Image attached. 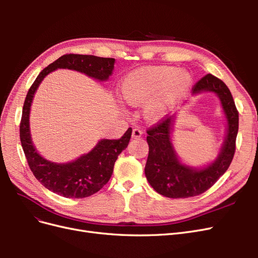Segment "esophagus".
Segmentation results:
<instances>
[{
	"label": "esophagus",
	"instance_id": "1",
	"mask_svg": "<svg viewBox=\"0 0 258 258\" xmlns=\"http://www.w3.org/2000/svg\"><path fill=\"white\" fill-rule=\"evenodd\" d=\"M143 135V131L140 129V128H134V130H132V138L134 139H138V138H141Z\"/></svg>",
	"mask_w": 258,
	"mask_h": 258
}]
</instances>
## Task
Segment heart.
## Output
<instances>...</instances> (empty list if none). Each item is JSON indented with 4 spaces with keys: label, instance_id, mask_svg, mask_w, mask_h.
Instances as JSON below:
<instances>
[{
    "label": "heart",
    "instance_id": "1",
    "mask_svg": "<svg viewBox=\"0 0 258 258\" xmlns=\"http://www.w3.org/2000/svg\"><path fill=\"white\" fill-rule=\"evenodd\" d=\"M191 76L172 67H144L131 72L120 85L122 99L131 105L143 106L148 121H158L188 89Z\"/></svg>",
    "mask_w": 258,
    "mask_h": 258
}]
</instances>
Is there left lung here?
<instances>
[{"label":"left lung","instance_id":"8db88e82","mask_svg":"<svg viewBox=\"0 0 258 258\" xmlns=\"http://www.w3.org/2000/svg\"><path fill=\"white\" fill-rule=\"evenodd\" d=\"M211 91L220 98L227 118L226 138L217 158L204 168H192L179 161L171 140L174 116L163 117L154 127L147 130L148 157L145 176L158 194L168 198H188L208 190L220 178L232 161L236 151L239 128V113L231 92L223 81L207 74L192 87V93Z\"/></svg>","mask_w":258,"mask_h":258}]
</instances>
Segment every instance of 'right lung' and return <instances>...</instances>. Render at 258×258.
Here are the masks:
<instances>
[{"mask_svg":"<svg viewBox=\"0 0 258 258\" xmlns=\"http://www.w3.org/2000/svg\"><path fill=\"white\" fill-rule=\"evenodd\" d=\"M114 58L91 54H63L38 74L31 86L22 108L20 142L28 165L36 179L46 188L67 198H85L99 191L111 178L118 155L128 146L132 129L118 140L102 139L88 153L68 163H56L43 158L33 145L30 134V110L34 93L44 77L57 69H69L98 81H106L113 73Z\"/></svg>","mask_w":258,"mask_h":258,"instance_id":"1","label":"right lung"}]
</instances>
